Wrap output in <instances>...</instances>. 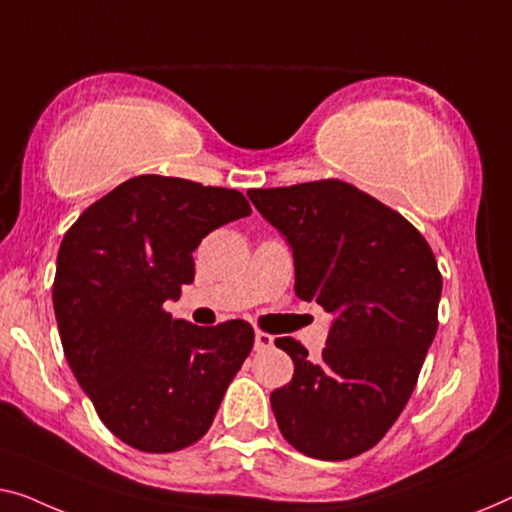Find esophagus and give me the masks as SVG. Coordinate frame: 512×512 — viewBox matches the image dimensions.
I'll return each mask as SVG.
<instances>
[{
    "label": "esophagus",
    "instance_id": "1",
    "mask_svg": "<svg viewBox=\"0 0 512 512\" xmlns=\"http://www.w3.org/2000/svg\"><path fill=\"white\" fill-rule=\"evenodd\" d=\"M271 347H273V335L257 331L255 333V352H269Z\"/></svg>",
    "mask_w": 512,
    "mask_h": 512
}]
</instances>
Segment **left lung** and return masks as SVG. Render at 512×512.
<instances>
[{
	"label": "left lung",
	"instance_id": "1",
	"mask_svg": "<svg viewBox=\"0 0 512 512\" xmlns=\"http://www.w3.org/2000/svg\"><path fill=\"white\" fill-rule=\"evenodd\" d=\"M248 197L292 246L296 296L335 315L319 358L299 340H276L294 361L292 381L271 393L282 437L329 462L370 451L409 402L437 333L441 273L430 243L338 179Z\"/></svg>",
	"mask_w": 512,
	"mask_h": 512
}]
</instances>
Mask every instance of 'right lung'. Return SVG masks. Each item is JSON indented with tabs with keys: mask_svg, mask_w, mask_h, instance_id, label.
I'll return each instance as SVG.
<instances>
[{
	"mask_svg": "<svg viewBox=\"0 0 512 512\" xmlns=\"http://www.w3.org/2000/svg\"><path fill=\"white\" fill-rule=\"evenodd\" d=\"M243 216L239 190L140 174L64 234L52 285L64 356L103 425L137 451L200 441L253 349L243 319L195 326L163 308L193 282L204 236Z\"/></svg>",
	"mask_w": 512,
	"mask_h": 512,
	"instance_id": "obj_1",
	"label": "right lung"
}]
</instances>
